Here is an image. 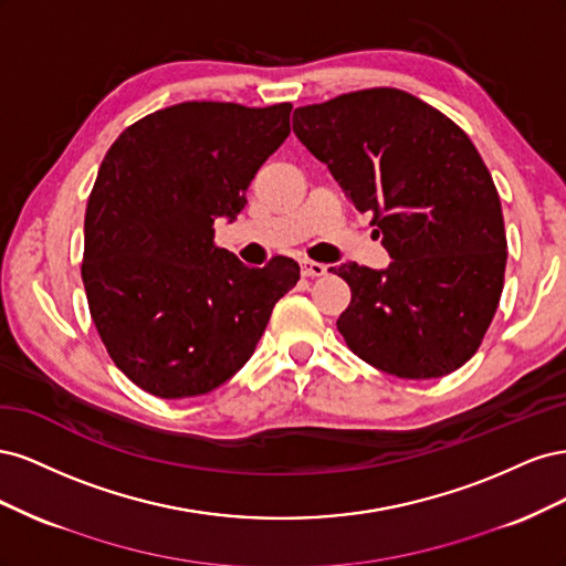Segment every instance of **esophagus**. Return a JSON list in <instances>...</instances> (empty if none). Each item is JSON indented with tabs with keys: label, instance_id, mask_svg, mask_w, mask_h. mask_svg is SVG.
Instances as JSON below:
<instances>
[{
	"label": "esophagus",
	"instance_id": "1",
	"mask_svg": "<svg viewBox=\"0 0 566 566\" xmlns=\"http://www.w3.org/2000/svg\"><path fill=\"white\" fill-rule=\"evenodd\" d=\"M300 266H302V276H310V279L323 276V273L328 271V266L321 264V262H312V260H302Z\"/></svg>",
	"mask_w": 566,
	"mask_h": 566
}]
</instances>
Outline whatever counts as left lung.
Wrapping results in <instances>:
<instances>
[{
    "label": "left lung",
    "mask_w": 566,
    "mask_h": 566,
    "mask_svg": "<svg viewBox=\"0 0 566 566\" xmlns=\"http://www.w3.org/2000/svg\"><path fill=\"white\" fill-rule=\"evenodd\" d=\"M293 129L354 208L373 212L391 256L385 271L333 269L352 287L337 318L347 347L406 380L468 364L499 310L507 262L501 198L470 136L391 87L302 106Z\"/></svg>",
    "instance_id": "left-lung-1"
}]
</instances>
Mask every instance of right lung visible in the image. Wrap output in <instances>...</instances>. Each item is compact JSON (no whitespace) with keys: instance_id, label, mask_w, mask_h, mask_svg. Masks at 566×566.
I'll return each instance as SVG.
<instances>
[{"instance_id":"add662e5","label":"right lung","mask_w":566,"mask_h":566,"mask_svg":"<svg viewBox=\"0 0 566 566\" xmlns=\"http://www.w3.org/2000/svg\"><path fill=\"white\" fill-rule=\"evenodd\" d=\"M290 104L186 101L142 117L101 163L84 214L82 281L113 364L160 399L200 397L245 366L300 264L245 266L214 219L245 208L290 134Z\"/></svg>"}]
</instances>
